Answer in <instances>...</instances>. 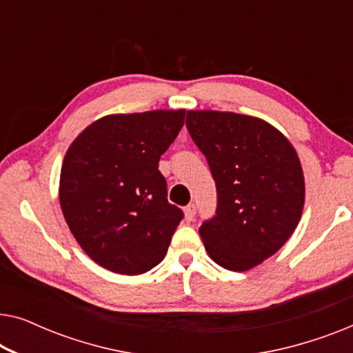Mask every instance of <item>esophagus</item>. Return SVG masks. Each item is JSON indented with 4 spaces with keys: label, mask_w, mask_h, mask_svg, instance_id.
<instances>
[{
    "label": "esophagus",
    "mask_w": 353,
    "mask_h": 353,
    "mask_svg": "<svg viewBox=\"0 0 353 353\" xmlns=\"http://www.w3.org/2000/svg\"><path fill=\"white\" fill-rule=\"evenodd\" d=\"M185 216H186L188 221L194 220V216H196V205L194 204H188L185 207Z\"/></svg>",
    "instance_id": "1"
}]
</instances>
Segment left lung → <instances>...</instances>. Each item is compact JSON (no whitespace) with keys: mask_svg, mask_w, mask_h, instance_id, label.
Here are the masks:
<instances>
[{"mask_svg":"<svg viewBox=\"0 0 353 353\" xmlns=\"http://www.w3.org/2000/svg\"><path fill=\"white\" fill-rule=\"evenodd\" d=\"M186 128L209 163L216 210L199 234L210 259L231 272L272 257L301 220L305 185L292 144L263 120L190 110Z\"/></svg>","mask_w":353,"mask_h":353,"instance_id":"obj_1","label":"left lung"}]
</instances>
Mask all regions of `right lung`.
<instances>
[{
	"label": "right lung",
	"instance_id": "1",
	"mask_svg": "<svg viewBox=\"0 0 353 353\" xmlns=\"http://www.w3.org/2000/svg\"><path fill=\"white\" fill-rule=\"evenodd\" d=\"M185 110L108 115L70 144L59 201L81 249L101 267L141 274L163 260L183 210L167 199L159 161Z\"/></svg>",
	"mask_w": 353,
	"mask_h": 353
}]
</instances>
